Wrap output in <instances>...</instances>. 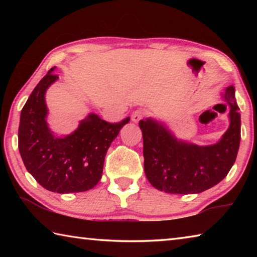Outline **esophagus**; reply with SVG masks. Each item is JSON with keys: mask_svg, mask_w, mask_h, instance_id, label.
<instances>
[{"mask_svg": "<svg viewBox=\"0 0 257 257\" xmlns=\"http://www.w3.org/2000/svg\"><path fill=\"white\" fill-rule=\"evenodd\" d=\"M144 116H145L144 110H141V108H138V110L133 112L132 120L134 121V122H139V121H141L143 118H144Z\"/></svg>", "mask_w": 257, "mask_h": 257, "instance_id": "34e87169", "label": "esophagus"}]
</instances>
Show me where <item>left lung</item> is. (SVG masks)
<instances>
[{
	"label": "left lung",
	"instance_id": "left-lung-1",
	"mask_svg": "<svg viewBox=\"0 0 257 257\" xmlns=\"http://www.w3.org/2000/svg\"><path fill=\"white\" fill-rule=\"evenodd\" d=\"M230 106V125L219 143L197 146L177 141L152 119L141 120L144 170L156 189L170 194H197L225 178L237 158L240 143V113L233 86L223 95Z\"/></svg>",
	"mask_w": 257,
	"mask_h": 257
}]
</instances>
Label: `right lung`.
<instances>
[{"label":"right lung","mask_w":257,"mask_h":257,"mask_svg":"<svg viewBox=\"0 0 257 257\" xmlns=\"http://www.w3.org/2000/svg\"><path fill=\"white\" fill-rule=\"evenodd\" d=\"M53 70L38 82L21 110L19 152L27 171L45 189L60 194L86 191L101 179L108 147L130 118L112 123L89 114L75 133L55 136L47 127L44 97L59 78Z\"/></svg>","instance_id":"right-lung-1"}]
</instances>
